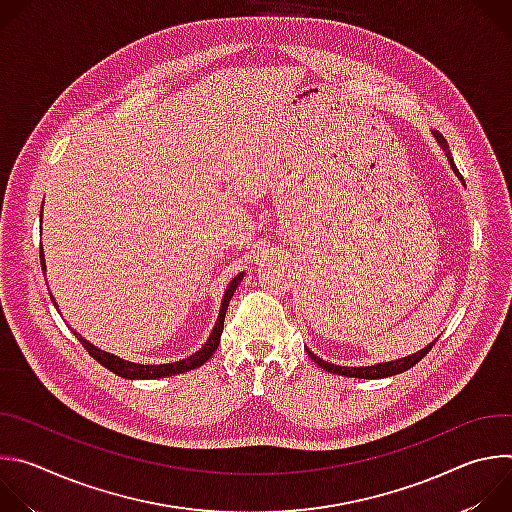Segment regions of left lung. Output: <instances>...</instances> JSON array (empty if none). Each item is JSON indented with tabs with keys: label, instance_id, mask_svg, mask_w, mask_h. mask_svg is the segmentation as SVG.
Returning a JSON list of instances; mask_svg holds the SVG:
<instances>
[{
	"label": "left lung",
	"instance_id": "8db88e82",
	"mask_svg": "<svg viewBox=\"0 0 512 512\" xmlns=\"http://www.w3.org/2000/svg\"><path fill=\"white\" fill-rule=\"evenodd\" d=\"M435 137H437V141H440V145L444 148V152H446V156H448L450 166L454 168V172L460 176V180H464L462 174L458 172L454 160H452V154H450V148H448V141L444 139V135H442V133H435ZM433 344H435V342H431L429 346H425L423 350H419V352H415V354H411V356H407V358L393 360V362H381V364H375V367H336V364H330V362L318 358V356H316L314 352H310V350H308V354H310V358L318 364V367H322L324 371H328V373H332V375H344V377H354V379H383V377H393V375L405 373V371H409L411 367H415V364L433 348Z\"/></svg>",
	"mask_w": 512,
	"mask_h": 512
}]
</instances>
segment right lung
Segmentation results:
<instances>
[{"label": "right lung", "mask_w": 512, "mask_h": 512, "mask_svg": "<svg viewBox=\"0 0 512 512\" xmlns=\"http://www.w3.org/2000/svg\"><path fill=\"white\" fill-rule=\"evenodd\" d=\"M40 261L44 265V255L40 253ZM46 269V267H44ZM243 275H237L227 291H225V298H223V306H221V314H218V320L214 324V330L210 334V338L206 340V344L194 352L192 356L180 360V362H168V364H135V362H129V360H123L115 354H109V352H103L99 348H95L93 344H89L83 336H79L75 330V336L79 338V342L85 346V350L99 362L103 364V367L111 373H115L117 377H123V379H162V377H172V375H180V373H186V371H192V369H198L202 367V364L214 354V350L218 348V344H221V334H223V326H225V316H227V308H229V302L233 298V294L237 291V285L241 281ZM56 306V304H54Z\"/></svg>", "instance_id": "add662e5"}]
</instances>
